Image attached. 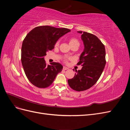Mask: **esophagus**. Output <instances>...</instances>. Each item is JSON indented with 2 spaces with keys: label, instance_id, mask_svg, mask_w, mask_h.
<instances>
[{
  "label": "esophagus",
  "instance_id": "obj_1",
  "mask_svg": "<svg viewBox=\"0 0 130 130\" xmlns=\"http://www.w3.org/2000/svg\"><path fill=\"white\" fill-rule=\"evenodd\" d=\"M63 69L64 70H67V69H68L69 68H68V67H67L64 66V67H63Z\"/></svg>",
  "mask_w": 130,
  "mask_h": 130
}]
</instances>
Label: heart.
Masks as SVG:
<instances>
[{"label":"heart","instance_id":"obj_1","mask_svg":"<svg viewBox=\"0 0 130 130\" xmlns=\"http://www.w3.org/2000/svg\"><path fill=\"white\" fill-rule=\"evenodd\" d=\"M69 45L70 46H73L74 45H77L78 46H79L80 45V42L78 41L76 38H75V37H72V38H70L69 39ZM59 44V42H57L55 43V46H57ZM69 59V58H67V57H65L64 58V61L65 62H67L68 60Z\"/></svg>","mask_w":130,"mask_h":130}]
</instances>
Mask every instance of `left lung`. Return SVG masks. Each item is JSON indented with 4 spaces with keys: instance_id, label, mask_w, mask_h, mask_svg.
Here are the masks:
<instances>
[{
    "instance_id": "1",
    "label": "left lung",
    "mask_w": 130,
    "mask_h": 130,
    "mask_svg": "<svg viewBox=\"0 0 130 130\" xmlns=\"http://www.w3.org/2000/svg\"><path fill=\"white\" fill-rule=\"evenodd\" d=\"M82 34L81 39L85 48L77 65L82 66L75 76L68 80L70 88L76 91L87 90L96 84L103 73L106 64V52L103 43L92 34L77 31Z\"/></svg>"
}]
</instances>
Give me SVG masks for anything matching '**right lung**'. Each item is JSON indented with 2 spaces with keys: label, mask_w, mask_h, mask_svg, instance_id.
<instances>
[{
  "label": "right lung",
  "mask_w": 130,
  "mask_h": 130,
  "mask_svg": "<svg viewBox=\"0 0 130 130\" xmlns=\"http://www.w3.org/2000/svg\"><path fill=\"white\" fill-rule=\"evenodd\" d=\"M70 31L67 28L40 26L30 31L25 37L22 46V63L27 78L36 87H49L62 71L61 64L53 62L46 65L44 57L54 48L59 38Z\"/></svg>",
  "instance_id": "obj_1"
}]
</instances>
